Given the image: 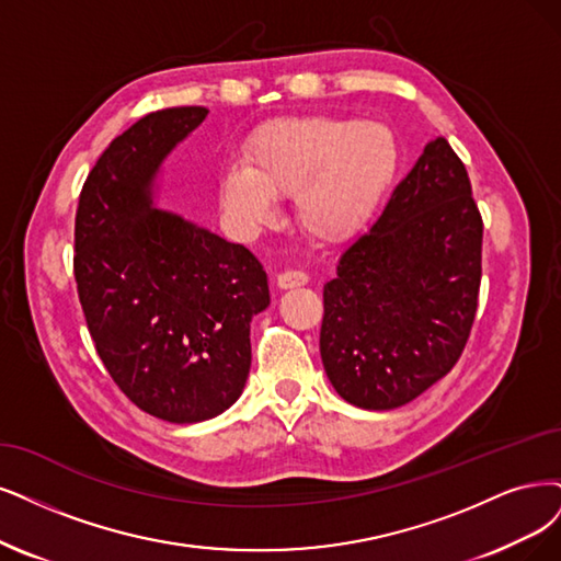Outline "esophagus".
I'll list each match as a JSON object with an SVG mask.
<instances>
[{"mask_svg":"<svg viewBox=\"0 0 561 561\" xmlns=\"http://www.w3.org/2000/svg\"><path fill=\"white\" fill-rule=\"evenodd\" d=\"M309 282V275L302 273V270H286L277 277V286L279 288H296V286H305Z\"/></svg>","mask_w":561,"mask_h":561,"instance_id":"esophagus-1","label":"esophagus"}]
</instances>
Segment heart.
<instances>
[{
	"instance_id": "heart-1",
	"label": "heart",
	"mask_w": 561,
	"mask_h": 561,
	"mask_svg": "<svg viewBox=\"0 0 561 561\" xmlns=\"http://www.w3.org/2000/svg\"><path fill=\"white\" fill-rule=\"evenodd\" d=\"M400 169V140L383 122L286 117L263 127L224 175L221 198L244 226L273 219V196H294L296 221L319 242H344L377 213Z\"/></svg>"
}]
</instances>
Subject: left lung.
Listing matches in <instances>:
<instances>
[{
	"instance_id": "1",
	"label": "left lung",
	"mask_w": 561,
	"mask_h": 561,
	"mask_svg": "<svg viewBox=\"0 0 561 561\" xmlns=\"http://www.w3.org/2000/svg\"><path fill=\"white\" fill-rule=\"evenodd\" d=\"M481 249L465 163L432 140L323 286L321 360L346 402L396 409L448 375L479 307Z\"/></svg>"
}]
</instances>
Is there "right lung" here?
Returning <instances> with one entry per match:
<instances>
[{
	"label": "right lung",
	"mask_w": 561,
	"mask_h": 561,
	"mask_svg": "<svg viewBox=\"0 0 561 561\" xmlns=\"http://www.w3.org/2000/svg\"><path fill=\"white\" fill-rule=\"evenodd\" d=\"M203 106L163 108L117 136L76 210L73 275L111 379L169 423L219 416L244 388L249 323L270 305L267 275L242 244L152 207V182Z\"/></svg>",
	"instance_id": "add662e5"
}]
</instances>
